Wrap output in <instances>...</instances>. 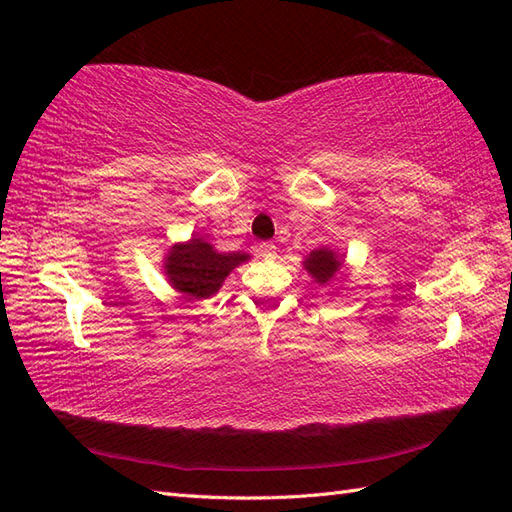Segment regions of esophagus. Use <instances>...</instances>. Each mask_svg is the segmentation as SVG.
<instances>
[{"instance_id": "obj_1", "label": "esophagus", "mask_w": 512, "mask_h": 512, "mask_svg": "<svg viewBox=\"0 0 512 512\" xmlns=\"http://www.w3.org/2000/svg\"><path fill=\"white\" fill-rule=\"evenodd\" d=\"M259 255H262L264 259H275L277 257V246L270 244V242L259 244Z\"/></svg>"}]
</instances>
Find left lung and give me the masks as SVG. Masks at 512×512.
Masks as SVG:
<instances>
[{
    "instance_id": "1",
    "label": "left lung",
    "mask_w": 512,
    "mask_h": 512,
    "mask_svg": "<svg viewBox=\"0 0 512 512\" xmlns=\"http://www.w3.org/2000/svg\"><path fill=\"white\" fill-rule=\"evenodd\" d=\"M301 264L314 279V284L330 286L345 270V257L341 253H336L330 246H319L310 250V255H306Z\"/></svg>"
}]
</instances>
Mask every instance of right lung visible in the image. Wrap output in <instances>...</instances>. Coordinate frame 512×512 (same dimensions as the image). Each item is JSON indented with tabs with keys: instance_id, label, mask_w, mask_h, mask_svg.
Instances as JSON below:
<instances>
[{
	"instance_id": "add662e5",
	"label": "right lung",
	"mask_w": 512,
	"mask_h": 512,
	"mask_svg": "<svg viewBox=\"0 0 512 512\" xmlns=\"http://www.w3.org/2000/svg\"><path fill=\"white\" fill-rule=\"evenodd\" d=\"M248 259L250 255L242 250L220 253L204 237L193 235L187 242H178L167 250L162 270L173 290L198 301L217 295L224 279Z\"/></svg>"
}]
</instances>
